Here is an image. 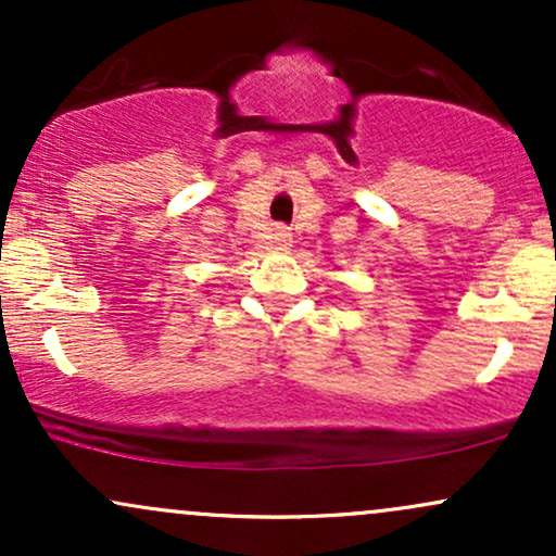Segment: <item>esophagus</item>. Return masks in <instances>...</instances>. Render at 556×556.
Segmentation results:
<instances>
[{"label":"esophagus","instance_id":"34e87169","mask_svg":"<svg viewBox=\"0 0 556 556\" xmlns=\"http://www.w3.org/2000/svg\"><path fill=\"white\" fill-rule=\"evenodd\" d=\"M271 242L274 245H279V248H287L292 242V235H290V229H285V227H274V232H271Z\"/></svg>","mask_w":556,"mask_h":556}]
</instances>
